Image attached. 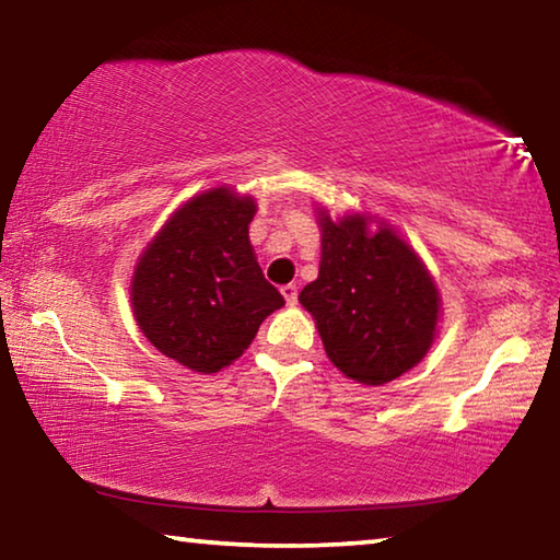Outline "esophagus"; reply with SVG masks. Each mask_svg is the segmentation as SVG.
I'll return each instance as SVG.
<instances>
[{
	"mask_svg": "<svg viewBox=\"0 0 560 560\" xmlns=\"http://www.w3.org/2000/svg\"><path fill=\"white\" fill-rule=\"evenodd\" d=\"M281 296H283V301H287V306H293V303H296V299H299L296 283H287V287H281Z\"/></svg>",
	"mask_w": 560,
	"mask_h": 560,
	"instance_id": "obj_1",
	"label": "esophagus"
}]
</instances>
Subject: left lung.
Wrapping results in <instances>:
<instances>
[{
  "instance_id": "1",
  "label": "left lung",
  "mask_w": 560,
  "mask_h": 560,
  "mask_svg": "<svg viewBox=\"0 0 560 560\" xmlns=\"http://www.w3.org/2000/svg\"><path fill=\"white\" fill-rule=\"evenodd\" d=\"M320 226L318 279L299 293L316 320L326 355L340 373L375 387L428 355L442 316L440 289L412 244L365 212L330 217Z\"/></svg>"
}]
</instances>
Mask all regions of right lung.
<instances>
[{
	"label": "right lung",
	"mask_w": 560,
	"mask_h": 560,
	"mask_svg": "<svg viewBox=\"0 0 560 560\" xmlns=\"http://www.w3.org/2000/svg\"><path fill=\"white\" fill-rule=\"evenodd\" d=\"M257 202L220 185L170 214L136 261L130 306L160 353L212 375L252 346L261 320L283 306L249 242Z\"/></svg>",
	"instance_id": "obj_1"
}]
</instances>
